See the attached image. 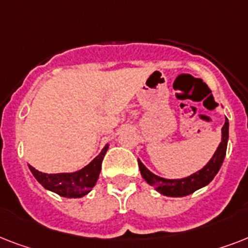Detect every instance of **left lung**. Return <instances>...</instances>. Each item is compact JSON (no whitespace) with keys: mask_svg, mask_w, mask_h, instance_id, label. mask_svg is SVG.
<instances>
[{"mask_svg":"<svg viewBox=\"0 0 248 248\" xmlns=\"http://www.w3.org/2000/svg\"><path fill=\"white\" fill-rule=\"evenodd\" d=\"M228 138H229V122L228 118H225V124L221 128V141L219 147L216 149L215 155L208 161V163L203 169L197 171L190 176L184 177V179H165L159 177L151 172L149 170L143 165V162L139 161V169L141 172V176L148 184L155 186V190L159 192L163 196L167 197H184L188 194H192L197 189L202 188L207 185L210 181L215 177V175L219 172L220 167L223 165L225 153H227Z\"/></svg>","mask_w":248,"mask_h":248,"instance_id":"obj_1","label":"left lung"}]
</instances>
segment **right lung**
Returning <instances> with one entry per match:
<instances>
[{"label": "right lung", "instance_id": "add662e5", "mask_svg": "<svg viewBox=\"0 0 248 248\" xmlns=\"http://www.w3.org/2000/svg\"><path fill=\"white\" fill-rule=\"evenodd\" d=\"M108 151V144L83 169L76 172L63 173H44L29 165V170L44 188L51 190L62 197L79 198L86 196L95 186L101 170V162Z\"/></svg>", "mask_w": 248, "mask_h": 248}]
</instances>
